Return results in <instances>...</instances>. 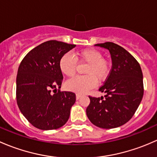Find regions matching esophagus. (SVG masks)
Here are the masks:
<instances>
[{
  "mask_svg": "<svg viewBox=\"0 0 157 157\" xmlns=\"http://www.w3.org/2000/svg\"><path fill=\"white\" fill-rule=\"evenodd\" d=\"M80 97H81V94H79V93H77V94H76V99H77V100H78Z\"/></svg>",
  "mask_w": 157,
  "mask_h": 157,
  "instance_id": "1",
  "label": "esophagus"
}]
</instances>
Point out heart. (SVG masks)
Instances as JSON below:
<instances>
[{
	"mask_svg": "<svg viewBox=\"0 0 157 157\" xmlns=\"http://www.w3.org/2000/svg\"><path fill=\"white\" fill-rule=\"evenodd\" d=\"M79 61L87 66L84 69L86 76L77 77L67 80L65 88L77 93H84L94 88L96 80L99 83L107 80L111 72V64L106 59L102 58L99 51L93 48L84 49L77 53ZM77 61L75 58L70 53L61 56L59 61V68L66 77H72L77 71Z\"/></svg>",
	"mask_w": 157,
	"mask_h": 157,
	"instance_id": "obj_1",
	"label": "heart"
}]
</instances>
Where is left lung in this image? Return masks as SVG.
<instances>
[{
	"mask_svg": "<svg viewBox=\"0 0 157 157\" xmlns=\"http://www.w3.org/2000/svg\"><path fill=\"white\" fill-rule=\"evenodd\" d=\"M108 49L112 67L99 91L104 96H89L86 115L94 125L110 129L127 123L135 113L144 96L143 74L137 60L125 49L113 42L95 45Z\"/></svg>",
	"mask_w": 157,
	"mask_h": 157,
	"instance_id": "obj_1",
	"label": "left lung"
}]
</instances>
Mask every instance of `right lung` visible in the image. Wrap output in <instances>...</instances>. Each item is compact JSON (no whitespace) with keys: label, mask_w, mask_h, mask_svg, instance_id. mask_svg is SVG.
<instances>
[{"label":"right lung","mask_w":157,"mask_h":157,"mask_svg":"<svg viewBox=\"0 0 157 157\" xmlns=\"http://www.w3.org/2000/svg\"><path fill=\"white\" fill-rule=\"evenodd\" d=\"M75 46L47 41L30 51L20 63L17 76V105L34 127L58 129L68 120L76 95L58 90L63 80L59 61Z\"/></svg>","instance_id":"right-lung-1"}]
</instances>
